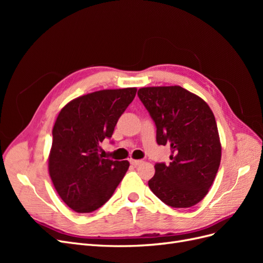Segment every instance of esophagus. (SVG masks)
<instances>
[{
    "label": "esophagus",
    "mask_w": 263,
    "mask_h": 263,
    "mask_svg": "<svg viewBox=\"0 0 263 263\" xmlns=\"http://www.w3.org/2000/svg\"><path fill=\"white\" fill-rule=\"evenodd\" d=\"M129 162H130V164H133V165H139V164L142 162V160H135V159H130Z\"/></svg>",
    "instance_id": "esophagus-1"
}]
</instances>
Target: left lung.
<instances>
[{
  "label": "left lung",
  "mask_w": 263,
  "mask_h": 263,
  "mask_svg": "<svg viewBox=\"0 0 263 263\" xmlns=\"http://www.w3.org/2000/svg\"><path fill=\"white\" fill-rule=\"evenodd\" d=\"M138 97L156 124L158 145L171 148L170 163H156L148 185L171 208H191L209 193L220 164L221 146L212 109L179 85L141 87Z\"/></svg>",
  "instance_id": "8db88e82"
}]
</instances>
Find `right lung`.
Segmentation results:
<instances>
[{
  "label": "right lung",
  "instance_id": "right-lung-1",
  "mask_svg": "<svg viewBox=\"0 0 263 263\" xmlns=\"http://www.w3.org/2000/svg\"><path fill=\"white\" fill-rule=\"evenodd\" d=\"M136 87L102 90L69 102L55 119L49 176L71 210L91 213L104 205L128 170L127 160L103 159L100 144L110 138Z\"/></svg>",
  "mask_w": 263,
  "mask_h": 263
}]
</instances>
